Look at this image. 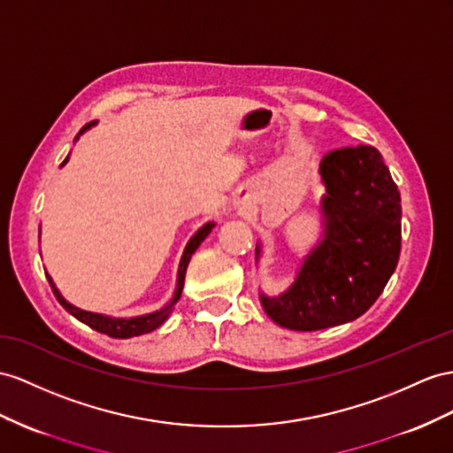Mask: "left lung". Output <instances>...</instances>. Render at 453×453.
<instances>
[{
    "label": "left lung",
    "mask_w": 453,
    "mask_h": 453,
    "mask_svg": "<svg viewBox=\"0 0 453 453\" xmlns=\"http://www.w3.org/2000/svg\"><path fill=\"white\" fill-rule=\"evenodd\" d=\"M319 173L323 239L285 293L260 295L265 314L293 331L327 329L365 314L400 258V191L379 150L334 149L321 158Z\"/></svg>",
    "instance_id": "left-lung-1"
}]
</instances>
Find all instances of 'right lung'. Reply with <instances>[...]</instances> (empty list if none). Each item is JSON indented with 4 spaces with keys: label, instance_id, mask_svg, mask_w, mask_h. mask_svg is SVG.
Segmentation results:
<instances>
[{
    "label": "right lung",
    "instance_id": "right-lung-1",
    "mask_svg": "<svg viewBox=\"0 0 453 453\" xmlns=\"http://www.w3.org/2000/svg\"><path fill=\"white\" fill-rule=\"evenodd\" d=\"M94 124H96V122L86 124V126L82 127V130H80L78 135H82V134H84L86 130H89V127L94 126ZM78 135H76V139H78ZM76 139H74V142H76ZM66 160H68V157L65 158V162H66ZM65 162H63V165H65ZM63 165H61V166H63ZM214 226H216L214 222L204 224V226H203L199 231H196V234L189 239L188 245H185L183 257H181V260H180L178 283H176V291H173L172 300H170V303H168L165 308H160V310H157V311H150V314L137 316V318H111V316L96 314V311L80 310V308L73 306L71 303H66V300L63 298V295H61L59 291H57V287H55V283H53V280H51L50 275H48V281H50V285H51V288H53V295L57 296V300H59V304H61L66 311H71V314H73L76 319H80L82 323H86V326H89L91 329H96V331H99V333H105V334H109V337H112V339H132V337H139V334H145V333L155 331L157 327H160L162 323L166 321V318L170 316V311L173 310V306H176V303H178L180 296H181L183 281H185V272H188V265H189V260H191V257H193V252H195L196 249H199V245L206 239V235L211 234Z\"/></svg>",
    "mask_w": 453,
    "mask_h": 453
}]
</instances>
